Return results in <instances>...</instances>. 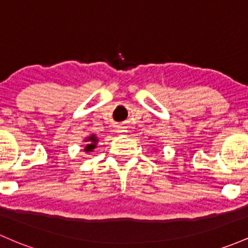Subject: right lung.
Returning <instances> with one entry per match:
<instances>
[{"label": "right lung", "instance_id": "obj_1", "mask_svg": "<svg viewBox=\"0 0 248 248\" xmlns=\"http://www.w3.org/2000/svg\"><path fill=\"white\" fill-rule=\"evenodd\" d=\"M86 141H89V143H88V145L86 146V148H84V151H86V152H92V151H93V149L95 148V147H96L97 139L95 138L94 135H92V137L87 139Z\"/></svg>", "mask_w": 248, "mask_h": 248}]
</instances>
